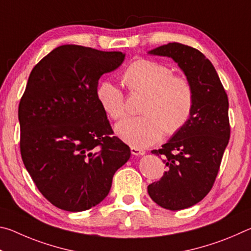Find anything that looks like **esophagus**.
Here are the masks:
<instances>
[{
	"label": "esophagus",
	"instance_id": "1",
	"mask_svg": "<svg viewBox=\"0 0 251 251\" xmlns=\"http://www.w3.org/2000/svg\"><path fill=\"white\" fill-rule=\"evenodd\" d=\"M130 151H131V154L135 156H143V155H145V152H146L144 150H139V148H136V147H131Z\"/></svg>",
	"mask_w": 251,
	"mask_h": 251
}]
</instances>
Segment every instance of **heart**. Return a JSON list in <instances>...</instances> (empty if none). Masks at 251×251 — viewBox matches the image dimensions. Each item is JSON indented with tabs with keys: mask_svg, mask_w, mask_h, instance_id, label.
<instances>
[{
	"mask_svg": "<svg viewBox=\"0 0 251 251\" xmlns=\"http://www.w3.org/2000/svg\"><path fill=\"white\" fill-rule=\"evenodd\" d=\"M124 80L133 93L147 95L141 117H127L118 123V137L136 148L152 145L166 134L182 128L190 116L194 91L189 80L174 76L173 71L161 63L138 59L124 73ZM97 100L104 113L112 120L125 115L124 94L117 85L104 79L96 90Z\"/></svg>",
	"mask_w": 251,
	"mask_h": 251,
	"instance_id": "heart-1",
	"label": "heart"
}]
</instances>
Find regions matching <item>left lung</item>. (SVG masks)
<instances>
[{"label": "left lung", "instance_id": "1", "mask_svg": "<svg viewBox=\"0 0 251 251\" xmlns=\"http://www.w3.org/2000/svg\"><path fill=\"white\" fill-rule=\"evenodd\" d=\"M148 54L171 57L194 91L188 121L160 150L151 151L163 155L167 172L147 187L157 205L180 210L201 201L217 177L230 137L228 97L214 65L198 50L174 42Z\"/></svg>", "mask_w": 251, "mask_h": 251}]
</instances>
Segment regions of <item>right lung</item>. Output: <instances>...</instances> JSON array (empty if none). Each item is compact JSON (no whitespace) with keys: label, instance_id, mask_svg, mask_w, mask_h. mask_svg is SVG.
I'll return each mask as SVG.
<instances>
[{"label":"right lung","instance_id":"obj_1","mask_svg":"<svg viewBox=\"0 0 251 251\" xmlns=\"http://www.w3.org/2000/svg\"><path fill=\"white\" fill-rule=\"evenodd\" d=\"M124 59L122 52L62 45L29 74L19 105L21 155L41 194L59 209L96 206L129 159L96 97L100 76Z\"/></svg>","mask_w":251,"mask_h":251}]
</instances>
